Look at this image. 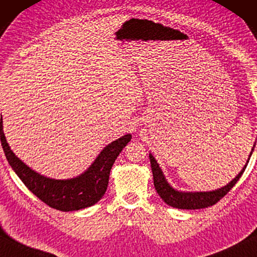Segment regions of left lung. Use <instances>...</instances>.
<instances>
[{"label":"left lung","mask_w":257,"mask_h":257,"mask_svg":"<svg viewBox=\"0 0 257 257\" xmlns=\"http://www.w3.org/2000/svg\"><path fill=\"white\" fill-rule=\"evenodd\" d=\"M252 150H254V149H252ZM149 157H150L151 170L153 174V183H155V188L160 198H163V201L170 206H173V208L177 209L187 210L204 209L216 204V203L218 201H220L221 198L233 188V186L238 182V180L241 178V175H242L244 170H246L248 162H249V158H248V162L246 163V165H244L242 170H241L240 173L236 175L231 182H228L226 186H224L223 188L212 191H195V193L189 191L188 193V191H179L177 189H174L173 187H171L170 183H168L167 180L165 179V175L163 174L162 168L159 167L155 157H153L151 153L149 155Z\"/></svg>","instance_id":"1"}]
</instances>
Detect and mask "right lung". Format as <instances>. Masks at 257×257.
Masks as SVG:
<instances>
[{"instance_id": "add662e5", "label": "right lung", "mask_w": 257, "mask_h": 257, "mask_svg": "<svg viewBox=\"0 0 257 257\" xmlns=\"http://www.w3.org/2000/svg\"><path fill=\"white\" fill-rule=\"evenodd\" d=\"M1 144L8 159L23 183L38 198L53 209L60 211H76L85 209L100 201L108 186L109 172L117 156L120 155L132 135L120 137L104 148L93 164L78 177L67 180L46 178L25 165L11 150L3 133V121H0Z\"/></svg>"}]
</instances>
